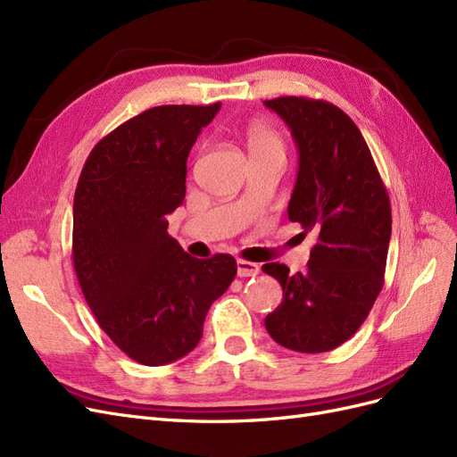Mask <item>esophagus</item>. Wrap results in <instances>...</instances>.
<instances>
[{
    "label": "esophagus",
    "mask_w": 457,
    "mask_h": 457,
    "mask_svg": "<svg viewBox=\"0 0 457 457\" xmlns=\"http://www.w3.org/2000/svg\"><path fill=\"white\" fill-rule=\"evenodd\" d=\"M237 272H238L240 278H247V276H257L259 274V265H255V262H250V261L238 259Z\"/></svg>",
    "instance_id": "obj_1"
}]
</instances>
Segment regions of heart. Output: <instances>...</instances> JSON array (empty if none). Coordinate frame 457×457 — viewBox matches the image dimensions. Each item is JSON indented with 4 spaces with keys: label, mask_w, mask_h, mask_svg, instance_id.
Instances as JSON below:
<instances>
[{
    "label": "heart",
    "mask_w": 457,
    "mask_h": 457,
    "mask_svg": "<svg viewBox=\"0 0 457 457\" xmlns=\"http://www.w3.org/2000/svg\"><path fill=\"white\" fill-rule=\"evenodd\" d=\"M245 145L250 156H282L286 152V143L280 131L267 126V123H252L245 129Z\"/></svg>",
    "instance_id": "obj_1"
}]
</instances>
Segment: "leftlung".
Masks as SVG:
<instances>
[{
    "label": "left lung",
    "mask_w": 457,
    "mask_h": 457,
    "mask_svg": "<svg viewBox=\"0 0 457 457\" xmlns=\"http://www.w3.org/2000/svg\"><path fill=\"white\" fill-rule=\"evenodd\" d=\"M265 106L292 129L299 150L287 217L316 237L305 272L262 265L284 294L265 326L286 349L326 353L356 334L381 292L391 202L361 129L341 108L307 96Z\"/></svg>",
    "instance_id": "left-lung-1"
}]
</instances>
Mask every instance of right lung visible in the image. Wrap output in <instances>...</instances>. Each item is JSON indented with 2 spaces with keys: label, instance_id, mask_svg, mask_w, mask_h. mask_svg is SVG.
<instances>
[{
  "label": "right lung",
  "instance_id": "1",
  "mask_svg": "<svg viewBox=\"0 0 457 457\" xmlns=\"http://www.w3.org/2000/svg\"><path fill=\"white\" fill-rule=\"evenodd\" d=\"M219 108L145 110L95 145L76 187L79 287L104 334L145 366L195 349L212 303L237 276L232 255L190 257L168 234V215L185 200L188 152Z\"/></svg>",
  "mask_w": 457,
  "mask_h": 457
}]
</instances>
